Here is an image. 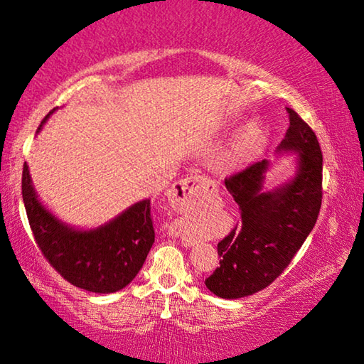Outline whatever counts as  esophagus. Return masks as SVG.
<instances>
[{"instance_id":"esophagus-1","label":"esophagus","mask_w":364,"mask_h":364,"mask_svg":"<svg viewBox=\"0 0 364 364\" xmlns=\"http://www.w3.org/2000/svg\"><path fill=\"white\" fill-rule=\"evenodd\" d=\"M208 188H210V183L205 181L204 178L200 176L184 178V180L175 183L173 188H171V191L168 193L170 204L175 208H181L186 205L191 199H194V197L208 191Z\"/></svg>"}]
</instances>
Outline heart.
I'll list each match as a JSON object with an SVG mask.
<instances>
[{
    "instance_id": "b5f03b06",
    "label": "heart",
    "mask_w": 364,
    "mask_h": 364,
    "mask_svg": "<svg viewBox=\"0 0 364 364\" xmlns=\"http://www.w3.org/2000/svg\"><path fill=\"white\" fill-rule=\"evenodd\" d=\"M255 133H257V132H255V128L252 127V125L245 128L244 133L241 134V143H242V144H247V143H250V141L255 138Z\"/></svg>"
}]
</instances>
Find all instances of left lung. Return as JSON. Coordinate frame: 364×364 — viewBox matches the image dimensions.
<instances>
[{"mask_svg":"<svg viewBox=\"0 0 364 364\" xmlns=\"http://www.w3.org/2000/svg\"><path fill=\"white\" fill-rule=\"evenodd\" d=\"M289 128L279 152H299L291 183L262 191L267 160L226 178L241 220L218 242L220 267L205 279L221 299H241L268 287L281 276L315 226L323 199V154L315 132L287 107Z\"/></svg>","mask_w":364,"mask_h":364,"instance_id":"1","label":"left lung"}]
</instances>
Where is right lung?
I'll return each instance as SVG.
<instances>
[{
	"label": "right lung",
	"mask_w": 364,
	"mask_h": 364,
	"mask_svg": "<svg viewBox=\"0 0 364 364\" xmlns=\"http://www.w3.org/2000/svg\"><path fill=\"white\" fill-rule=\"evenodd\" d=\"M53 112L54 109L43 119L38 132ZM22 199L43 257L65 281L85 291L110 294L130 284L156 237L151 199L91 231H75L60 223L40 204L27 164L22 170Z\"/></svg>",
	"instance_id": "right-lung-1"
}]
</instances>
